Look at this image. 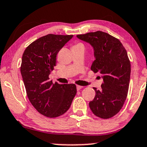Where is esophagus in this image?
Returning <instances> with one entry per match:
<instances>
[{
	"mask_svg": "<svg viewBox=\"0 0 147 147\" xmlns=\"http://www.w3.org/2000/svg\"><path fill=\"white\" fill-rule=\"evenodd\" d=\"M81 88H83V86H77V90H81Z\"/></svg>",
	"mask_w": 147,
	"mask_h": 147,
	"instance_id": "34e87169",
	"label": "esophagus"
}]
</instances>
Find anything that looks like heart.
Segmentation results:
<instances>
[{"instance_id": "heart-1", "label": "heart", "mask_w": 147, "mask_h": 147, "mask_svg": "<svg viewBox=\"0 0 147 147\" xmlns=\"http://www.w3.org/2000/svg\"><path fill=\"white\" fill-rule=\"evenodd\" d=\"M80 45V44H79V45Z\"/></svg>"}]
</instances>
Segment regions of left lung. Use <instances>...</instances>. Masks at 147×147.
Listing matches in <instances>:
<instances>
[{"mask_svg": "<svg viewBox=\"0 0 147 147\" xmlns=\"http://www.w3.org/2000/svg\"><path fill=\"white\" fill-rule=\"evenodd\" d=\"M77 37L93 48L95 60L91 70L99 72L103 79L100 90L94 88L96 95L90 108L100 118H112L123 107L128 93L131 64L127 51L119 40L102 31Z\"/></svg>", "mask_w": 147, "mask_h": 147, "instance_id": "1", "label": "left lung"}]
</instances>
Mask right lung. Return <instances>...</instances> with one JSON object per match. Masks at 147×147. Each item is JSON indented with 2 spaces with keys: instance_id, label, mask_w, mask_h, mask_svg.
<instances>
[{
  "instance_id": "1",
  "label": "right lung",
  "mask_w": 147,
  "mask_h": 147,
  "mask_svg": "<svg viewBox=\"0 0 147 147\" xmlns=\"http://www.w3.org/2000/svg\"><path fill=\"white\" fill-rule=\"evenodd\" d=\"M72 35L49 34L28 46L22 57L20 72L27 96L37 111L55 118L66 113L77 94L73 84H55L49 76L56 66L59 51Z\"/></svg>"
}]
</instances>
